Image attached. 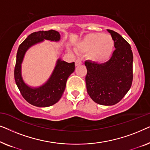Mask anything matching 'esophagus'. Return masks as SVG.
<instances>
[{
    "label": "esophagus",
    "instance_id": "obj_1",
    "mask_svg": "<svg viewBox=\"0 0 150 150\" xmlns=\"http://www.w3.org/2000/svg\"><path fill=\"white\" fill-rule=\"evenodd\" d=\"M82 63V61L80 60V59H77L76 61H75V65H76V66H78V65H81Z\"/></svg>",
    "mask_w": 150,
    "mask_h": 150
}]
</instances>
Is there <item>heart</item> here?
I'll list each match as a JSON object with an SVG mask.
<instances>
[{
  "label": "heart",
  "mask_w": 150,
  "mask_h": 150,
  "mask_svg": "<svg viewBox=\"0 0 150 150\" xmlns=\"http://www.w3.org/2000/svg\"><path fill=\"white\" fill-rule=\"evenodd\" d=\"M81 52H91L89 58L96 63H104L111 57L114 41L111 36L103 33H91L77 45Z\"/></svg>",
  "instance_id": "1"
}]
</instances>
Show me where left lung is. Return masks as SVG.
I'll use <instances>...</instances> for the list:
<instances>
[{
    "mask_svg": "<svg viewBox=\"0 0 150 150\" xmlns=\"http://www.w3.org/2000/svg\"><path fill=\"white\" fill-rule=\"evenodd\" d=\"M114 41L115 50L107 62L86 61L87 91L96 103L111 106L118 103L128 93L133 79V54L130 45L120 34L107 30Z\"/></svg>",
    "mask_w": 150,
    "mask_h": 150,
    "instance_id": "1",
    "label": "left lung"
}]
</instances>
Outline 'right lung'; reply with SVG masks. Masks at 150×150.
Returning <instances> with one entry per match:
<instances>
[{"mask_svg":"<svg viewBox=\"0 0 150 150\" xmlns=\"http://www.w3.org/2000/svg\"><path fill=\"white\" fill-rule=\"evenodd\" d=\"M60 39V34L56 30H40L29 35L18 48L14 78L22 96L32 105L38 107H48L56 104L61 99L65 91L67 79L74 71L75 64L74 62L67 63L59 59L52 74L46 83L39 87H31L24 83L22 77L21 65L24 54L30 47L44 40L59 42Z\"/></svg>","mask_w":150,"mask_h":150,"instance_id":"right-lung-1","label":"right lung"}]
</instances>
